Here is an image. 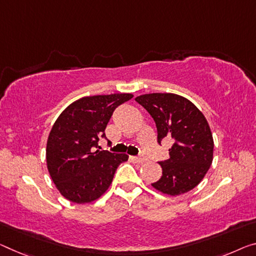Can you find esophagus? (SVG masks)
Masks as SVG:
<instances>
[{
  "mask_svg": "<svg viewBox=\"0 0 256 256\" xmlns=\"http://www.w3.org/2000/svg\"><path fill=\"white\" fill-rule=\"evenodd\" d=\"M132 160L134 161V162L136 164H143L145 159L144 158H140V156H132Z\"/></svg>",
  "mask_w": 256,
  "mask_h": 256,
  "instance_id": "34e87169",
  "label": "esophagus"
}]
</instances>
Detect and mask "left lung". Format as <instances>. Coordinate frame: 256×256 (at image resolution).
<instances>
[{"mask_svg": "<svg viewBox=\"0 0 256 256\" xmlns=\"http://www.w3.org/2000/svg\"><path fill=\"white\" fill-rule=\"evenodd\" d=\"M154 120L158 143L172 138L169 159L160 161L162 176L152 186L164 194L180 196L196 188L213 161L214 140L205 116L176 94H145L135 98Z\"/></svg>", "mask_w": 256, "mask_h": 256, "instance_id": "1", "label": "left lung"}]
</instances>
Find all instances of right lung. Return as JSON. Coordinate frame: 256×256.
I'll list each match as a JSON object with an SVG mask.
<instances>
[{
  "mask_svg": "<svg viewBox=\"0 0 256 256\" xmlns=\"http://www.w3.org/2000/svg\"><path fill=\"white\" fill-rule=\"evenodd\" d=\"M132 94L82 97L57 118L46 142V167L62 196L76 204L92 202L111 186L124 153L100 150L113 111Z\"/></svg>",
  "mask_w": 256,
  "mask_h": 256,
  "instance_id": "obj_1",
  "label": "right lung"
}]
</instances>
